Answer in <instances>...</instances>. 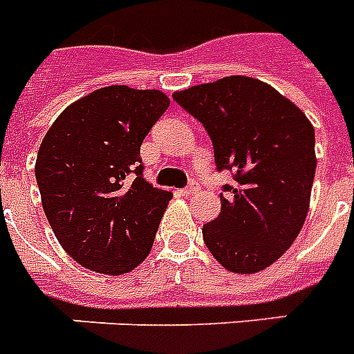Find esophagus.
<instances>
[{
  "mask_svg": "<svg viewBox=\"0 0 354 354\" xmlns=\"http://www.w3.org/2000/svg\"><path fill=\"white\" fill-rule=\"evenodd\" d=\"M198 191H200V185H198V182H192L191 185L183 189L182 194H183V196H192V194H196Z\"/></svg>",
  "mask_w": 354,
  "mask_h": 354,
  "instance_id": "esophagus-1",
  "label": "esophagus"
}]
</instances>
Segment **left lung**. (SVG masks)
Returning a JSON list of instances; mask_svg holds the SVG:
<instances>
[{
    "mask_svg": "<svg viewBox=\"0 0 354 354\" xmlns=\"http://www.w3.org/2000/svg\"><path fill=\"white\" fill-rule=\"evenodd\" d=\"M203 123L216 167L234 171L203 242L223 269L263 271L291 247L306 222L317 171L315 129L289 97L257 77L227 76L172 94Z\"/></svg>",
    "mask_w": 354,
    "mask_h": 354,
    "instance_id": "obj_1",
    "label": "left lung"
}]
</instances>
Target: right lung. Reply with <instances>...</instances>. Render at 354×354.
Segmentation results:
<instances>
[{"label": "right lung", "instance_id": "right-lung-1", "mask_svg": "<svg viewBox=\"0 0 354 354\" xmlns=\"http://www.w3.org/2000/svg\"><path fill=\"white\" fill-rule=\"evenodd\" d=\"M169 103L156 88H97L43 138L34 169L43 211L82 267L120 277L149 257L172 192L142 176L140 147Z\"/></svg>", "mask_w": 354, "mask_h": 354}]
</instances>
